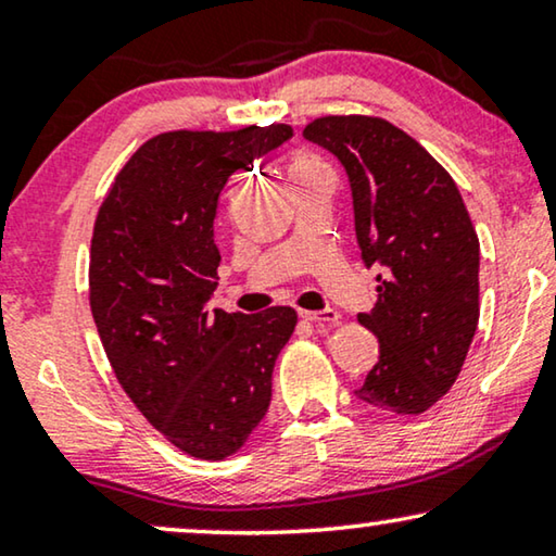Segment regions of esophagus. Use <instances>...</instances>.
Segmentation results:
<instances>
[{
	"label": "esophagus",
	"instance_id": "1",
	"mask_svg": "<svg viewBox=\"0 0 556 556\" xmlns=\"http://www.w3.org/2000/svg\"><path fill=\"white\" fill-rule=\"evenodd\" d=\"M302 319L309 325L317 327H332L340 323V315L334 309H323V312H302Z\"/></svg>",
	"mask_w": 556,
	"mask_h": 556
}]
</instances>
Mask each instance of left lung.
<instances>
[{
  "instance_id": "left-lung-1",
  "label": "left lung",
  "mask_w": 556,
  "mask_h": 556,
  "mask_svg": "<svg viewBox=\"0 0 556 556\" xmlns=\"http://www.w3.org/2000/svg\"><path fill=\"white\" fill-rule=\"evenodd\" d=\"M304 136L338 155L353 191L355 239L378 281L357 323L380 342L359 401L420 416L456 382L479 325V237L441 163L375 115H325Z\"/></svg>"
}]
</instances>
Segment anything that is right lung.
<instances>
[{
  "label": "right lung",
  "instance_id": "1",
  "mask_svg": "<svg viewBox=\"0 0 556 556\" xmlns=\"http://www.w3.org/2000/svg\"><path fill=\"white\" fill-rule=\"evenodd\" d=\"M292 136L285 123L168 130L118 170L90 244V309L125 395L178 451L224 460L267 416L296 312L211 309L218 193Z\"/></svg>",
  "mask_w": 556,
  "mask_h": 556
}]
</instances>
